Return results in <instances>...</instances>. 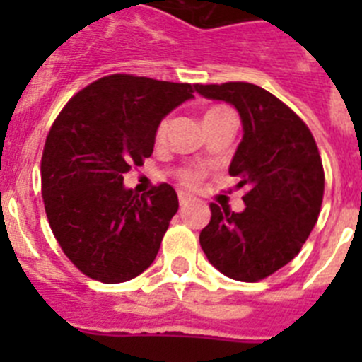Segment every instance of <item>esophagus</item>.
Instances as JSON below:
<instances>
[{
	"label": "esophagus",
	"instance_id": "1",
	"mask_svg": "<svg viewBox=\"0 0 362 362\" xmlns=\"http://www.w3.org/2000/svg\"><path fill=\"white\" fill-rule=\"evenodd\" d=\"M190 201H192V197L188 196V194H185V192H179V204H181V206L188 204Z\"/></svg>",
	"mask_w": 362,
	"mask_h": 362
}]
</instances>
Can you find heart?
Returning <instances> with one entry per match:
<instances>
[{
    "label": "heart",
    "mask_w": 362,
    "mask_h": 362,
    "mask_svg": "<svg viewBox=\"0 0 362 362\" xmlns=\"http://www.w3.org/2000/svg\"><path fill=\"white\" fill-rule=\"evenodd\" d=\"M223 112H228V108H225V107L210 108V110L204 114V119H209V117H214V116H219V114H223ZM166 129H168V119H163L161 123H159L158 130H156V137H158V139L165 137ZM177 175H179V179H181V183H185L187 187H194V185H196L197 181L203 177V168H196V166H187V168H181Z\"/></svg>",
    "instance_id": "b5f03b06"
}]
</instances>
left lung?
<instances>
[{
  "label": "left lung",
  "instance_id": "obj_1",
  "mask_svg": "<svg viewBox=\"0 0 362 362\" xmlns=\"http://www.w3.org/2000/svg\"><path fill=\"white\" fill-rule=\"evenodd\" d=\"M206 99L233 105L243 139L230 175L246 187L245 210L210 204V223L199 243L210 263L226 277L255 283L288 264L321 212L325 170L305 121L276 95L252 83L196 85Z\"/></svg>",
  "mask_w": 362,
  "mask_h": 362
}]
</instances>
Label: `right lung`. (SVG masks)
<instances>
[{
	"mask_svg": "<svg viewBox=\"0 0 362 362\" xmlns=\"http://www.w3.org/2000/svg\"><path fill=\"white\" fill-rule=\"evenodd\" d=\"M196 85L112 74L65 105L47 136L41 194L54 238L76 268L101 283H124L153 263L179 209L170 185L146 196L123 175L150 158L166 114Z\"/></svg>",
	"mask_w": 362,
	"mask_h": 362,
	"instance_id": "right-lung-1",
	"label": "right lung"
}]
</instances>
